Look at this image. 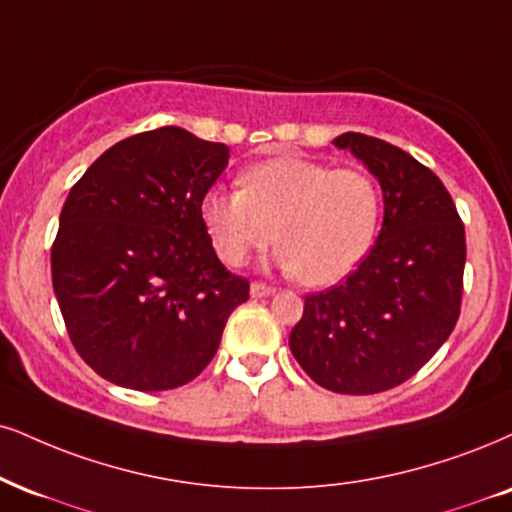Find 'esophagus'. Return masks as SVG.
Returning <instances> with one entry per match:
<instances>
[{
    "label": "esophagus",
    "instance_id": "obj_1",
    "mask_svg": "<svg viewBox=\"0 0 512 512\" xmlns=\"http://www.w3.org/2000/svg\"><path fill=\"white\" fill-rule=\"evenodd\" d=\"M273 294H275V287L266 285V282H254V285H251V296H254V299H261V296H273Z\"/></svg>",
    "mask_w": 512,
    "mask_h": 512
}]
</instances>
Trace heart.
Instances as JSON below:
<instances>
[{"label": "heart", "instance_id": "heart-1", "mask_svg": "<svg viewBox=\"0 0 512 512\" xmlns=\"http://www.w3.org/2000/svg\"><path fill=\"white\" fill-rule=\"evenodd\" d=\"M380 208V187L365 170L277 156L246 170L242 192L211 189L201 218L227 266H244L275 239L282 246L277 266L304 285L323 287L363 261Z\"/></svg>", "mask_w": 512, "mask_h": 512}]
</instances>
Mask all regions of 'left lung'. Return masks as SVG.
Instances as JSON below:
<instances>
[{"label": "left lung", "instance_id": "8db88e82", "mask_svg": "<svg viewBox=\"0 0 512 512\" xmlns=\"http://www.w3.org/2000/svg\"><path fill=\"white\" fill-rule=\"evenodd\" d=\"M332 144L380 182L382 230L342 285L306 296L289 349L320 387L380 394L413 377L456 327L465 227L444 182L403 149L361 132Z\"/></svg>", "mask_w": 512, "mask_h": 512}]
</instances>
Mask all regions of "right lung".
Instances as JSON below:
<instances>
[{"mask_svg":"<svg viewBox=\"0 0 512 512\" xmlns=\"http://www.w3.org/2000/svg\"><path fill=\"white\" fill-rule=\"evenodd\" d=\"M227 159L225 144L168 125L113 144L68 192L54 294L75 351L104 380L137 391L192 382L249 299L201 218Z\"/></svg>","mask_w":512,"mask_h":512,"instance_id":"add662e5","label":"right lung"}]
</instances>
